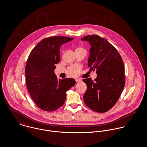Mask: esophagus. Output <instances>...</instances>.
<instances>
[{
    "mask_svg": "<svg viewBox=\"0 0 147 147\" xmlns=\"http://www.w3.org/2000/svg\"><path fill=\"white\" fill-rule=\"evenodd\" d=\"M76 81L77 82H82V80L81 79H80V78H78V79L76 80Z\"/></svg>",
    "mask_w": 147,
    "mask_h": 147,
    "instance_id": "esophagus-1",
    "label": "esophagus"
}]
</instances>
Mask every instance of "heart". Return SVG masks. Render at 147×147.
Masks as SVG:
<instances>
[{"instance_id":"1","label":"heart","mask_w":147,"mask_h":147,"mask_svg":"<svg viewBox=\"0 0 147 147\" xmlns=\"http://www.w3.org/2000/svg\"><path fill=\"white\" fill-rule=\"evenodd\" d=\"M78 74H77V75H75V76H72V77H76V76H77Z\"/></svg>"}]
</instances>
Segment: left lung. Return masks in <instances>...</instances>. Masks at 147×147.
I'll return each instance as SVG.
<instances>
[{
	"label": "left lung",
	"mask_w": 147,
	"mask_h": 147,
	"mask_svg": "<svg viewBox=\"0 0 147 147\" xmlns=\"http://www.w3.org/2000/svg\"><path fill=\"white\" fill-rule=\"evenodd\" d=\"M91 45L88 66L96 70L98 77L84 79L87 90L85 104L92 111L104 113L111 109L120 97L125 84L122 59L115 48L98 35H89L81 38Z\"/></svg>",
	"instance_id": "obj_1"
}]
</instances>
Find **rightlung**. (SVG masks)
Returning <instances> with one entry per match:
<instances>
[{"instance_id": "add662e5", "label": "right lung", "mask_w": 147, "mask_h": 147, "mask_svg": "<svg viewBox=\"0 0 147 147\" xmlns=\"http://www.w3.org/2000/svg\"><path fill=\"white\" fill-rule=\"evenodd\" d=\"M74 38L54 36L45 38L31 51L25 66L26 87L36 106L45 111L52 112L62 107L66 91L75 83L73 78L58 79L54 73L60 62L62 45Z\"/></svg>"}]
</instances>
